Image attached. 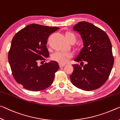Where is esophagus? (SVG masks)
Wrapping results in <instances>:
<instances>
[{
	"mask_svg": "<svg viewBox=\"0 0 120 120\" xmlns=\"http://www.w3.org/2000/svg\"><path fill=\"white\" fill-rule=\"evenodd\" d=\"M59 65H60V68H62V67H63L64 65H65V64H62V63H60V64H59Z\"/></svg>",
	"mask_w": 120,
	"mask_h": 120,
	"instance_id": "obj_1",
	"label": "esophagus"
}]
</instances>
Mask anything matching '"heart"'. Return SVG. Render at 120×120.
<instances>
[{"mask_svg": "<svg viewBox=\"0 0 120 120\" xmlns=\"http://www.w3.org/2000/svg\"><path fill=\"white\" fill-rule=\"evenodd\" d=\"M65 36L68 41H72L75 42L76 40V37L73 33L67 32L65 33ZM71 54L67 52H56L52 55V59L55 61L58 62L60 63L64 64L68 61L70 58H71Z\"/></svg>", "mask_w": 120, "mask_h": 120, "instance_id": "obj_1", "label": "heart"}]
</instances>
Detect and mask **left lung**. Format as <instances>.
I'll return each mask as SVG.
<instances>
[{
	"label": "left lung",
	"mask_w": 120,
	"mask_h": 120,
	"mask_svg": "<svg viewBox=\"0 0 120 120\" xmlns=\"http://www.w3.org/2000/svg\"><path fill=\"white\" fill-rule=\"evenodd\" d=\"M73 29L80 34L84 47L74 60L81 63L72 65L71 82L84 91L98 89L108 79L114 64L109 38L104 30L88 22H79ZM84 62L86 64L82 66Z\"/></svg>",
	"instance_id": "1"
}]
</instances>
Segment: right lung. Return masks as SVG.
I'll return each mask as SVG.
<instances>
[{"mask_svg": "<svg viewBox=\"0 0 120 120\" xmlns=\"http://www.w3.org/2000/svg\"><path fill=\"white\" fill-rule=\"evenodd\" d=\"M58 27L31 24L19 31L13 38L8 59L12 75L25 89L39 91L52 84L60 68L55 61L45 63L49 56L46 45L51 33Z\"/></svg>", "mask_w": 120, "mask_h": 120, "instance_id": "obj_1", "label": "right lung"}]
</instances>
